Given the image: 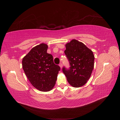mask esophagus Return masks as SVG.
<instances>
[{
	"instance_id": "obj_1",
	"label": "esophagus",
	"mask_w": 120,
	"mask_h": 120,
	"mask_svg": "<svg viewBox=\"0 0 120 120\" xmlns=\"http://www.w3.org/2000/svg\"><path fill=\"white\" fill-rule=\"evenodd\" d=\"M59 66H60V68H63V64H61V63H60V64H59Z\"/></svg>"
}]
</instances>
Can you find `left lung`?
<instances>
[{"label": "left lung", "instance_id": "left-lung-1", "mask_svg": "<svg viewBox=\"0 0 120 120\" xmlns=\"http://www.w3.org/2000/svg\"><path fill=\"white\" fill-rule=\"evenodd\" d=\"M64 53L70 67L63 68L68 82L75 88L85 85L89 80L94 67L95 56L91 50L77 40L72 39L66 45Z\"/></svg>", "mask_w": 120, "mask_h": 120}]
</instances>
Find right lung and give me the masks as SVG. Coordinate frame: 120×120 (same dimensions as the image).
<instances>
[{"mask_svg":"<svg viewBox=\"0 0 120 120\" xmlns=\"http://www.w3.org/2000/svg\"><path fill=\"white\" fill-rule=\"evenodd\" d=\"M48 46L41 43L32 48L22 59V68L34 88L48 92L56 84L60 67L54 64L52 54L47 53Z\"/></svg>","mask_w":120,"mask_h":120,"instance_id":"right-lung-1","label":"right lung"}]
</instances>
